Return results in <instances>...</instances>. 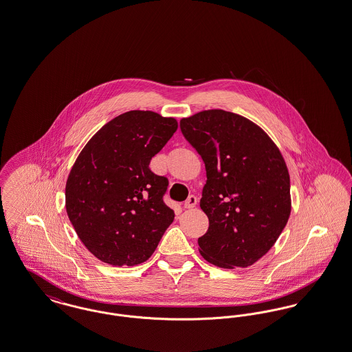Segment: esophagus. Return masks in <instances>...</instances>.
<instances>
[{
  "instance_id": "1",
  "label": "esophagus",
  "mask_w": 352,
  "mask_h": 352,
  "mask_svg": "<svg viewBox=\"0 0 352 352\" xmlns=\"http://www.w3.org/2000/svg\"><path fill=\"white\" fill-rule=\"evenodd\" d=\"M198 204V199H197V197H194V195H190L188 198H187V201H184V208H194L195 206Z\"/></svg>"
}]
</instances>
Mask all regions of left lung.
Listing matches in <instances>:
<instances>
[{"instance_id": "8db88e82", "label": "left lung", "mask_w": 352, "mask_h": 352, "mask_svg": "<svg viewBox=\"0 0 352 352\" xmlns=\"http://www.w3.org/2000/svg\"><path fill=\"white\" fill-rule=\"evenodd\" d=\"M181 131L206 168L201 208L210 226L198 240L203 258L219 268L251 267L290 217V177L281 151L257 124L223 109L182 118Z\"/></svg>"}]
</instances>
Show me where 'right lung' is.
Segmentation results:
<instances>
[{"mask_svg":"<svg viewBox=\"0 0 352 352\" xmlns=\"http://www.w3.org/2000/svg\"><path fill=\"white\" fill-rule=\"evenodd\" d=\"M178 129L174 118L129 111L107 122L78 155L66 182V211L85 248L102 263H145L174 220L168 181L151 160Z\"/></svg>","mask_w":352,"mask_h":352,"instance_id":"1","label":"right lung"}]
</instances>
